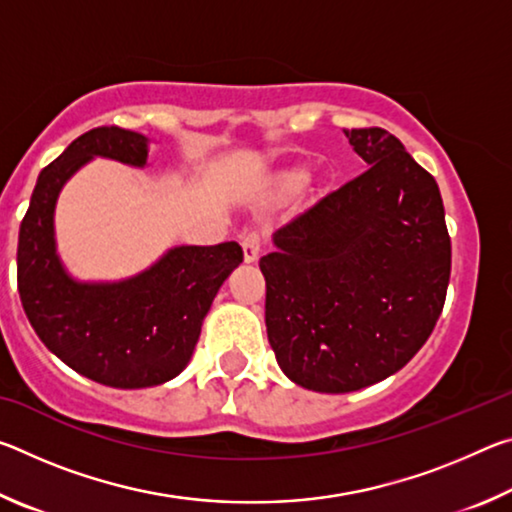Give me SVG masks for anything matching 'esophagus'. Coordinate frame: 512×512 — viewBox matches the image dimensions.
I'll list each match as a JSON object with an SVG mask.
<instances>
[{
  "instance_id": "34e87169",
  "label": "esophagus",
  "mask_w": 512,
  "mask_h": 512,
  "mask_svg": "<svg viewBox=\"0 0 512 512\" xmlns=\"http://www.w3.org/2000/svg\"><path fill=\"white\" fill-rule=\"evenodd\" d=\"M241 248H244L246 264L257 262L259 250H262V237L255 235V232H250V235H246L244 239H241Z\"/></svg>"
}]
</instances>
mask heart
Returning a JSON list of instances; mask_svg holds the SVG:
<instances>
[{
    "mask_svg": "<svg viewBox=\"0 0 512 512\" xmlns=\"http://www.w3.org/2000/svg\"><path fill=\"white\" fill-rule=\"evenodd\" d=\"M307 178H309V173L305 169H289L282 173L280 187L284 189V192H296V189H300L307 183Z\"/></svg>",
    "mask_w": 512,
    "mask_h": 512,
    "instance_id": "heart-1",
    "label": "heart"
}]
</instances>
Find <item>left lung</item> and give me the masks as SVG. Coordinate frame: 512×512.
<instances>
[{"label":"left lung","mask_w":512,"mask_h":512,"mask_svg":"<svg viewBox=\"0 0 512 512\" xmlns=\"http://www.w3.org/2000/svg\"><path fill=\"white\" fill-rule=\"evenodd\" d=\"M359 178L275 230L259 259L277 366L316 393L404 368L443 311L452 244L440 189L384 128L345 131Z\"/></svg>","instance_id":"1"}]
</instances>
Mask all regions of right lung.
I'll use <instances>...</instances> for the list:
<instances>
[{
    "mask_svg": "<svg viewBox=\"0 0 512 512\" xmlns=\"http://www.w3.org/2000/svg\"><path fill=\"white\" fill-rule=\"evenodd\" d=\"M92 158L142 169L149 137L92 128L40 171L17 239V291L40 341L79 375L112 388L158 386L192 359L212 300L244 250L237 241L176 246L126 280H76L56 250L54 212L60 189Z\"/></svg>",
    "mask_w": 512,
    "mask_h": 512,
    "instance_id": "obj_1",
    "label": "right lung"
}]
</instances>
